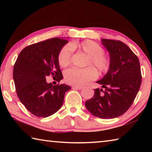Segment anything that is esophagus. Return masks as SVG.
<instances>
[{"mask_svg":"<svg viewBox=\"0 0 152 152\" xmlns=\"http://www.w3.org/2000/svg\"><path fill=\"white\" fill-rule=\"evenodd\" d=\"M72 88L73 89H82V86H72Z\"/></svg>","mask_w":152,"mask_h":152,"instance_id":"obj_1","label":"esophagus"}]
</instances>
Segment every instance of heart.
I'll return each mask as SVG.
<instances>
[{
	"label": "heart",
	"instance_id": "1",
	"mask_svg": "<svg viewBox=\"0 0 152 152\" xmlns=\"http://www.w3.org/2000/svg\"><path fill=\"white\" fill-rule=\"evenodd\" d=\"M76 50L88 56L84 66H89L85 68H70L65 71L64 78L67 83L79 86L86 84L97 77L99 74H106L110 66V58L104 53V50L99 43L87 39L81 42H73L64 45L58 54L59 65L66 68L71 64L72 50Z\"/></svg>",
	"mask_w": 152,
	"mask_h": 152
}]
</instances>
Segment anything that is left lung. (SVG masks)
<instances>
[{
    "label": "left lung",
    "mask_w": 152,
    "mask_h": 152,
    "mask_svg": "<svg viewBox=\"0 0 152 152\" xmlns=\"http://www.w3.org/2000/svg\"><path fill=\"white\" fill-rule=\"evenodd\" d=\"M110 53V66L97 83L103 89H94L92 99L85 102L88 111L101 119L119 117L132 106L141 84L140 64L132 50L119 40L102 39Z\"/></svg>",
    "instance_id": "obj_1"
}]
</instances>
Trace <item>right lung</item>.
<instances>
[{
  "label": "right lung",
  "instance_id": "1",
  "mask_svg": "<svg viewBox=\"0 0 152 152\" xmlns=\"http://www.w3.org/2000/svg\"><path fill=\"white\" fill-rule=\"evenodd\" d=\"M68 42L55 37L25 48L13 68L17 94L25 108L35 116L48 117L54 114L63 104L65 93L71 87L65 84L47 83L51 75L56 82L63 78L58 57Z\"/></svg>",
  "mask_w": 152,
  "mask_h": 152
}]
</instances>
